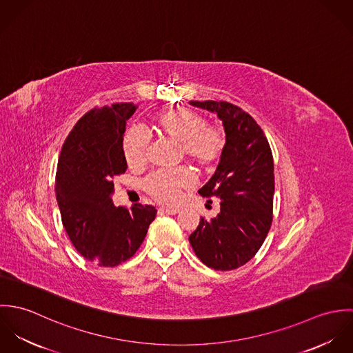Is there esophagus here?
Here are the masks:
<instances>
[{
	"label": "esophagus",
	"instance_id": "obj_1",
	"mask_svg": "<svg viewBox=\"0 0 353 353\" xmlns=\"http://www.w3.org/2000/svg\"><path fill=\"white\" fill-rule=\"evenodd\" d=\"M160 210L164 212V213H167V214H176V213L181 212V210L176 209V208H160Z\"/></svg>",
	"mask_w": 353,
	"mask_h": 353
}]
</instances>
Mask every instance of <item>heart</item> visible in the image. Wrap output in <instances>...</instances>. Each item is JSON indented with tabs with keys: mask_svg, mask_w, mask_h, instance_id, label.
I'll use <instances>...</instances> for the list:
<instances>
[{
	"mask_svg": "<svg viewBox=\"0 0 353 353\" xmlns=\"http://www.w3.org/2000/svg\"><path fill=\"white\" fill-rule=\"evenodd\" d=\"M152 128L160 137L178 143L179 153L200 171L212 170L221 159L227 139L217 126L208 125L206 118L185 107L168 108L152 119ZM148 139L137 130H129L122 141L125 159L132 167H141L147 160ZM193 185L192 174L183 168L159 170L144 181V189L156 201L176 203L181 193Z\"/></svg>",
	"mask_w": 353,
	"mask_h": 353,
	"instance_id": "b5f03b06",
	"label": "heart"
}]
</instances>
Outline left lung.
I'll use <instances>...</instances> for the list:
<instances>
[{
	"label": "left lung",
	"mask_w": 353,
	"mask_h": 353,
	"mask_svg": "<svg viewBox=\"0 0 353 353\" xmlns=\"http://www.w3.org/2000/svg\"><path fill=\"white\" fill-rule=\"evenodd\" d=\"M190 104L217 114L227 144L213 176L199 190L202 197L219 199L220 213L212 220L201 217L189 241L202 263L214 270H232L252 259L272 225V150L261 126L241 107L228 101Z\"/></svg>",
	"instance_id": "left-lung-1"
}]
</instances>
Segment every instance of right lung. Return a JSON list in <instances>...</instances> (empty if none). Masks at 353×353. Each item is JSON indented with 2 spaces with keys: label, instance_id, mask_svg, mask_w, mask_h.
<instances>
[{
  "label": "right lung",
  "instance_id": "1",
  "mask_svg": "<svg viewBox=\"0 0 353 353\" xmlns=\"http://www.w3.org/2000/svg\"><path fill=\"white\" fill-rule=\"evenodd\" d=\"M133 103H114L85 112L59 153L55 194L65 231L84 258L99 266H117L141 246L156 208L136 203L114 206L112 178L125 174L122 150Z\"/></svg>",
  "mask_w": 353,
  "mask_h": 353
}]
</instances>
